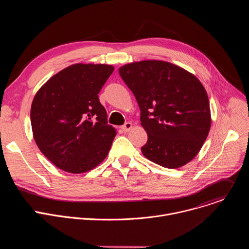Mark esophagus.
<instances>
[{"instance_id":"1","label":"esophagus","mask_w":249,"mask_h":249,"mask_svg":"<svg viewBox=\"0 0 249 249\" xmlns=\"http://www.w3.org/2000/svg\"><path fill=\"white\" fill-rule=\"evenodd\" d=\"M132 123H130V122H127L126 124H124L122 127H121V129L124 131V132H129L131 129H132Z\"/></svg>"}]
</instances>
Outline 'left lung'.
Returning <instances> with one entry per match:
<instances>
[{"label":"left lung","mask_w":249,"mask_h":249,"mask_svg":"<svg viewBox=\"0 0 249 249\" xmlns=\"http://www.w3.org/2000/svg\"><path fill=\"white\" fill-rule=\"evenodd\" d=\"M119 74L134 93L148 134L142 153L166 168H178L201 150L211 128L208 94L201 82L174 64L146 60L126 64Z\"/></svg>","instance_id":"left-lung-1"}]
</instances>
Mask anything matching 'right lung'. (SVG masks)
I'll return each mask as SVG.
<instances>
[{
	"mask_svg": "<svg viewBox=\"0 0 249 249\" xmlns=\"http://www.w3.org/2000/svg\"><path fill=\"white\" fill-rule=\"evenodd\" d=\"M105 64H74L50 78L35 94L30 121L35 143L58 168L87 172L107 157L116 130L98 93L113 73Z\"/></svg>",
	"mask_w": 249,
	"mask_h": 249,
	"instance_id": "add662e5",
	"label": "right lung"
}]
</instances>
